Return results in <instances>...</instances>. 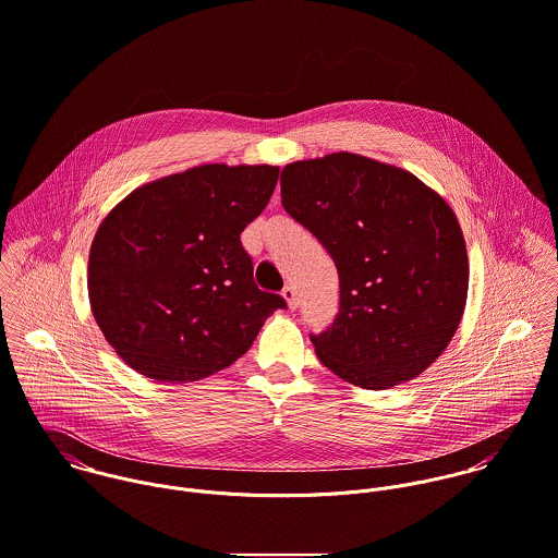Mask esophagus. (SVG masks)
<instances>
[{"instance_id":"34e87169","label":"esophagus","mask_w":558,"mask_h":558,"mask_svg":"<svg viewBox=\"0 0 558 558\" xmlns=\"http://www.w3.org/2000/svg\"><path fill=\"white\" fill-rule=\"evenodd\" d=\"M282 298L287 300V306H289L291 311L298 308V304H300V302H298V293H295V289H293L291 284H287V287L282 289Z\"/></svg>"}]
</instances>
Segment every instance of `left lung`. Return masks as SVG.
<instances>
[{
    "label": "left lung",
    "mask_w": 558,
    "mask_h": 558,
    "mask_svg": "<svg viewBox=\"0 0 558 558\" xmlns=\"http://www.w3.org/2000/svg\"><path fill=\"white\" fill-rule=\"evenodd\" d=\"M282 207L328 250L340 311L311 336L340 379L386 390L448 347L468 298V252L445 198L412 172L355 153L287 163Z\"/></svg>",
    "instance_id": "left-lung-1"
}]
</instances>
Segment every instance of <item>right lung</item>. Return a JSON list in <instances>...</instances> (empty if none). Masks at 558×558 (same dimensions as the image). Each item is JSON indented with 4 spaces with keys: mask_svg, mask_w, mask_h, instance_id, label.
<instances>
[{
    "mask_svg": "<svg viewBox=\"0 0 558 558\" xmlns=\"http://www.w3.org/2000/svg\"><path fill=\"white\" fill-rule=\"evenodd\" d=\"M278 172L267 163L196 166L133 190L99 223L90 308L133 371L166 384L209 377L287 308L256 287L239 239L267 207Z\"/></svg>",
    "mask_w": 558,
    "mask_h": 558,
    "instance_id": "add662e5",
    "label": "right lung"
}]
</instances>
